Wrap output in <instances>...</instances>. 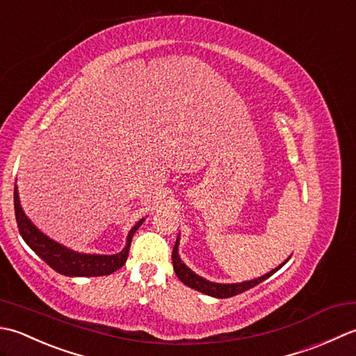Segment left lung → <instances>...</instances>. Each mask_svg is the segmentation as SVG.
<instances>
[{"label":"left lung","instance_id":"8db88e82","mask_svg":"<svg viewBox=\"0 0 356 356\" xmlns=\"http://www.w3.org/2000/svg\"><path fill=\"white\" fill-rule=\"evenodd\" d=\"M178 245H179V234L177 238V243L173 245V252H172V261H173V270H175L177 277L179 278V281H183L186 286L192 287L195 290H198L201 293H206L209 296H213V298H230V296H235L238 293H243L245 290H249L252 287H255L259 282H263L264 280L270 278L272 275L280 270L282 266H284L287 261L290 259V257L284 261V263H281L278 267H275L273 270L267 272L263 277H258L255 280H250V281H243V282H232V284H224V282H213V281H209L206 278L200 277V275L195 273L192 269H188V267L181 261L179 258V253H178Z\"/></svg>","mask_w":356,"mask_h":356}]
</instances>
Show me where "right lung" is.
Listing matches in <instances>:
<instances>
[{"instance_id": "obj_1", "label": "right lung", "mask_w": 356, "mask_h": 356, "mask_svg": "<svg viewBox=\"0 0 356 356\" xmlns=\"http://www.w3.org/2000/svg\"><path fill=\"white\" fill-rule=\"evenodd\" d=\"M13 204H15V216L19 234L23 236L26 244L42 261H46L54 270L61 275H66V277H103V275H111L115 270L121 269L129 257V249L130 243H132L134 234L144 222V218H141L132 229H130L124 249L115 253V255L81 253L56 243L55 239L49 238L46 234H42V232L29 220V216L24 213L23 207H21L17 184L15 188H13Z\"/></svg>"}]
</instances>
